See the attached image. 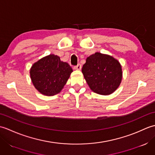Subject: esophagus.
I'll list each match as a JSON object with an SVG mask.
<instances>
[{
    "instance_id": "esophagus-1",
    "label": "esophagus",
    "mask_w": 155,
    "mask_h": 155,
    "mask_svg": "<svg viewBox=\"0 0 155 155\" xmlns=\"http://www.w3.org/2000/svg\"><path fill=\"white\" fill-rule=\"evenodd\" d=\"M81 68H82V66H81V64H78V65H77V66H75V67H74V70L80 71V70H81Z\"/></svg>"
}]
</instances>
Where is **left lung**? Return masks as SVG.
Segmentation results:
<instances>
[{"instance_id":"left-lung-1","label":"left lung","mask_w":155,"mask_h":155,"mask_svg":"<svg viewBox=\"0 0 155 155\" xmlns=\"http://www.w3.org/2000/svg\"><path fill=\"white\" fill-rule=\"evenodd\" d=\"M82 72L91 91L101 95L113 93L119 87L123 77L118 61L98 52L87 58Z\"/></svg>"}]
</instances>
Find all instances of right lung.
<instances>
[{
    "mask_svg": "<svg viewBox=\"0 0 155 155\" xmlns=\"http://www.w3.org/2000/svg\"><path fill=\"white\" fill-rule=\"evenodd\" d=\"M72 69L57 55L51 54L32 65L30 76L32 83L39 93L53 96L60 93L70 77Z\"/></svg>",
    "mask_w": 155,
    "mask_h": 155,
    "instance_id": "1",
    "label": "right lung"
}]
</instances>
